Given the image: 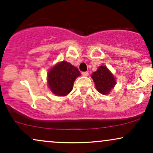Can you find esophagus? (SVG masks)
I'll use <instances>...</instances> for the list:
<instances>
[{
  "instance_id": "1",
  "label": "esophagus",
  "mask_w": 153,
  "mask_h": 153,
  "mask_svg": "<svg viewBox=\"0 0 153 153\" xmlns=\"http://www.w3.org/2000/svg\"><path fill=\"white\" fill-rule=\"evenodd\" d=\"M82 75H83V76L86 77V76H88V72H82Z\"/></svg>"
}]
</instances>
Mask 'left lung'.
<instances>
[{
  "label": "left lung",
  "instance_id": "1",
  "mask_svg": "<svg viewBox=\"0 0 153 153\" xmlns=\"http://www.w3.org/2000/svg\"><path fill=\"white\" fill-rule=\"evenodd\" d=\"M91 78L95 82L96 90L100 94L107 95L116 85V80L113 74L106 66H100L98 70L93 73Z\"/></svg>",
  "mask_w": 153,
  "mask_h": 153
}]
</instances>
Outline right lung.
<instances>
[{
    "label": "right lung",
    "mask_w": 153,
    "mask_h": 153,
    "mask_svg": "<svg viewBox=\"0 0 153 153\" xmlns=\"http://www.w3.org/2000/svg\"><path fill=\"white\" fill-rule=\"evenodd\" d=\"M80 75L76 67L62 61L56 64L47 74L49 88L57 96H65L73 90V82Z\"/></svg>",
    "instance_id": "right-lung-1"
}]
</instances>
